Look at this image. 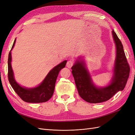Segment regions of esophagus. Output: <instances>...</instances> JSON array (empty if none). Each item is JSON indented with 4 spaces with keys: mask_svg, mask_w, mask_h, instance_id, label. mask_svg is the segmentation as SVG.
Segmentation results:
<instances>
[{
    "mask_svg": "<svg viewBox=\"0 0 135 135\" xmlns=\"http://www.w3.org/2000/svg\"><path fill=\"white\" fill-rule=\"evenodd\" d=\"M73 65H74V62H73V61L69 60L66 63V66L69 68H70L73 66Z\"/></svg>",
    "mask_w": 135,
    "mask_h": 135,
    "instance_id": "obj_1",
    "label": "esophagus"
}]
</instances>
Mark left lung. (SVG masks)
Returning a JSON list of instances; mask_svg holds the SVG:
<instances>
[{
	"mask_svg": "<svg viewBox=\"0 0 135 135\" xmlns=\"http://www.w3.org/2000/svg\"><path fill=\"white\" fill-rule=\"evenodd\" d=\"M113 38L117 48L114 75L111 84L98 88L92 84L91 76L83 61H77L71 68L78 92L81 98L89 103H100L108 101L119 91L123 90L129 75L130 68L125 55L123 45L114 30Z\"/></svg>",
	"mask_w": 135,
	"mask_h": 135,
	"instance_id": "8db88e82",
	"label": "left lung"
}]
</instances>
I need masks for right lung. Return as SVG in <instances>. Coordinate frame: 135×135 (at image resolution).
Returning a JSON list of instances; mask_svg holds the SVG:
<instances>
[{
    "instance_id": "add662e5",
    "label": "right lung",
    "mask_w": 135,
    "mask_h": 135,
    "mask_svg": "<svg viewBox=\"0 0 135 135\" xmlns=\"http://www.w3.org/2000/svg\"><path fill=\"white\" fill-rule=\"evenodd\" d=\"M15 42L16 39L9 53L8 59V78L10 84L18 96L26 103H41L47 102L53 96L57 78L60 71L65 68L66 61H63L51 70L43 82L37 87L31 89L23 88L15 81L11 64L12 59L11 51L14 47Z\"/></svg>"
}]
</instances>
